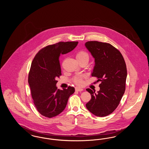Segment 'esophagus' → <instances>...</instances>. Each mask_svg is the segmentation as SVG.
Instances as JSON below:
<instances>
[{
  "instance_id": "34e87169",
  "label": "esophagus",
  "mask_w": 149,
  "mask_h": 149,
  "mask_svg": "<svg viewBox=\"0 0 149 149\" xmlns=\"http://www.w3.org/2000/svg\"><path fill=\"white\" fill-rule=\"evenodd\" d=\"M83 89L82 88H75V91H77V92H81V91H83Z\"/></svg>"
}]
</instances>
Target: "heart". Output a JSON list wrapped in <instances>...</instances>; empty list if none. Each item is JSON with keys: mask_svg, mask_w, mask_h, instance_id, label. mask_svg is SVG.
<instances>
[{"mask_svg": "<svg viewBox=\"0 0 149 149\" xmlns=\"http://www.w3.org/2000/svg\"><path fill=\"white\" fill-rule=\"evenodd\" d=\"M76 58L78 62H81L84 60H89L88 54L83 51H79L76 54ZM83 77H75L73 78V82L78 85H81L83 84Z\"/></svg>", "mask_w": 149, "mask_h": 149, "instance_id": "b5f03b06", "label": "heart"}]
</instances>
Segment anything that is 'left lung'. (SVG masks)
Returning a JSON list of instances; mask_svg holds the SVG:
<instances>
[{"mask_svg":"<svg viewBox=\"0 0 149 149\" xmlns=\"http://www.w3.org/2000/svg\"><path fill=\"white\" fill-rule=\"evenodd\" d=\"M85 45L95 58L92 76L100 82L98 93L86 89L92 97L86 107L97 116H107L117 108L125 93L126 65L120 51L110 43L94 41Z\"/></svg>","mask_w":149,"mask_h":149,"instance_id":"obj_1","label":"left lung"}]
</instances>
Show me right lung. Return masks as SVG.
<instances>
[{
	"label": "right lung",
	"instance_id": "1",
	"mask_svg": "<svg viewBox=\"0 0 149 149\" xmlns=\"http://www.w3.org/2000/svg\"><path fill=\"white\" fill-rule=\"evenodd\" d=\"M78 42H59L40 50L34 57L29 74V85L33 103L38 112L48 118L61 113L74 87L57 89V79L61 75L58 57L71 51Z\"/></svg>",
	"mask_w": 149,
	"mask_h": 149
}]
</instances>
